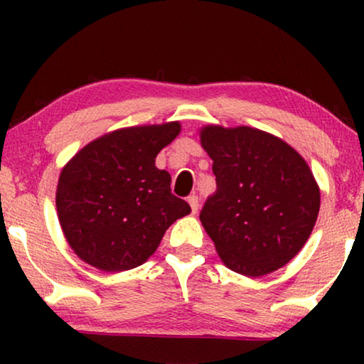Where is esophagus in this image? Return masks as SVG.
Returning a JSON list of instances; mask_svg holds the SVG:
<instances>
[{
	"label": "esophagus",
	"mask_w": 364,
	"mask_h": 364,
	"mask_svg": "<svg viewBox=\"0 0 364 364\" xmlns=\"http://www.w3.org/2000/svg\"><path fill=\"white\" fill-rule=\"evenodd\" d=\"M187 202L191 203L192 212L197 213V210H198V197L196 196V193H192V196H188V197H187Z\"/></svg>",
	"instance_id": "obj_1"
}]
</instances>
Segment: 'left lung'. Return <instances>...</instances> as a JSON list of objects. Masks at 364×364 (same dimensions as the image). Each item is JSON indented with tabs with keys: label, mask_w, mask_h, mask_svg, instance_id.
I'll return each mask as SVG.
<instances>
[{
	"label": "left lung",
	"mask_w": 364,
	"mask_h": 364,
	"mask_svg": "<svg viewBox=\"0 0 364 364\" xmlns=\"http://www.w3.org/2000/svg\"><path fill=\"white\" fill-rule=\"evenodd\" d=\"M200 141L217 182L200 220L223 263L245 277L287 265L320 210L310 167L295 149L258 129L207 126Z\"/></svg>",
	"instance_id": "1"
}]
</instances>
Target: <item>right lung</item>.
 <instances>
[{
  "mask_svg": "<svg viewBox=\"0 0 364 364\" xmlns=\"http://www.w3.org/2000/svg\"><path fill=\"white\" fill-rule=\"evenodd\" d=\"M181 124L114 131L81 149L63 168L58 217L74 253L102 272L142 265L191 205L171 191L156 157Z\"/></svg>",
  "mask_w": 364,
  "mask_h": 364,
  "instance_id": "1",
  "label": "right lung"
}]
</instances>
